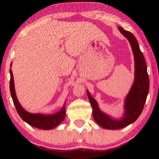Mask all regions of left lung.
<instances>
[{"mask_svg": "<svg viewBox=\"0 0 159 159\" xmlns=\"http://www.w3.org/2000/svg\"><path fill=\"white\" fill-rule=\"evenodd\" d=\"M118 29L130 42L134 60V79L125 99L124 114L123 117L120 119H115L102 111L99 108L98 102L87 90V95L93 108L94 120L102 128L109 130L121 129L135 121L143 110L149 89L146 61L139 49L138 41L130 31L124 30L120 26H118Z\"/></svg>", "mask_w": 159, "mask_h": 159, "instance_id": "1", "label": "left lung"}]
</instances>
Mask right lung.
Listing matches in <instances>:
<instances>
[{
	"mask_svg": "<svg viewBox=\"0 0 159 159\" xmlns=\"http://www.w3.org/2000/svg\"><path fill=\"white\" fill-rule=\"evenodd\" d=\"M12 66V63L10 64ZM10 90L13 102L17 109V111L21 119L25 120L33 127L42 129V130H51L55 128L58 125L63 121L66 116V108L65 104H64L61 110L54 114L44 115L41 114H31L30 112L26 111V110L21 107L19 102L17 96H16L14 79H13V74L11 69H10Z\"/></svg>",
	"mask_w": 159,
	"mask_h": 159,
	"instance_id": "add662e5",
	"label": "right lung"
}]
</instances>
